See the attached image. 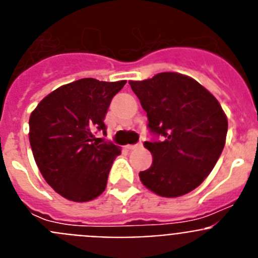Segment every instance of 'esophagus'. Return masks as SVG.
Segmentation results:
<instances>
[{
    "label": "esophagus",
    "instance_id": "34e87169",
    "mask_svg": "<svg viewBox=\"0 0 258 258\" xmlns=\"http://www.w3.org/2000/svg\"><path fill=\"white\" fill-rule=\"evenodd\" d=\"M126 147H127V150L140 149V147H142V142H138V143H136V145H127Z\"/></svg>",
    "mask_w": 258,
    "mask_h": 258
}]
</instances>
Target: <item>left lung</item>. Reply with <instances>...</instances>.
I'll return each instance as SVG.
<instances>
[{
  "instance_id": "1",
  "label": "left lung",
  "mask_w": 258,
  "mask_h": 258,
  "mask_svg": "<svg viewBox=\"0 0 258 258\" xmlns=\"http://www.w3.org/2000/svg\"><path fill=\"white\" fill-rule=\"evenodd\" d=\"M129 84L147 112L152 136L145 147L154 161L140 173L141 181L160 197L190 192L208 177L223 150L227 118L222 107L184 75L163 72Z\"/></svg>"
}]
</instances>
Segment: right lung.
<instances>
[{
    "instance_id": "1",
    "label": "right lung",
    "mask_w": 258,
    "mask_h": 258,
    "mask_svg": "<svg viewBox=\"0 0 258 258\" xmlns=\"http://www.w3.org/2000/svg\"><path fill=\"white\" fill-rule=\"evenodd\" d=\"M125 81L81 79L45 97L29 117V142L45 181L72 202H89L106 188L113 160L121 154L94 134L106 133L107 109Z\"/></svg>"
}]
</instances>
